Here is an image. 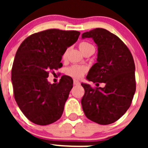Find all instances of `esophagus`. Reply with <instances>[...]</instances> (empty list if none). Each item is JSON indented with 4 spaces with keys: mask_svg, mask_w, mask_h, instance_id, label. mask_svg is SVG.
Wrapping results in <instances>:
<instances>
[{
    "mask_svg": "<svg viewBox=\"0 0 148 148\" xmlns=\"http://www.w3.org/2000/svg\"><path fill=\"white\" fill-rule=\"evenodd\" d=\"M74 85H80V82H79L78 81V80H76V79H74Z\"/></svg>",
    "mask_w": 148,
    "mask_h": 148,
    "instance_id": "34e87169",
    "label": "esophagus"
}]
</instances>
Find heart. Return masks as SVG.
Returning a JSON list of instances; mask_svg holds the SVG:
<instances>
[{"label": "heart", "mask_w": 148, "mask_h": 148, "mask_svg": "<svg viewBox=\"0 0 148 148\" xmlns=\"http://www.w3.org/2000/svg\"><path fill=\"white\" fill-rule=\"evenodd\" d=\"M89 46L92 45H91L90 44H89V43L83 41V42H81L79 44V49L80 50L82 51V52L86 47H88V46ZM67 53H68V49H66L65 51L64 52L63 55H62V59H66L67 56ZM66 71V74H68L69 76H70V77H72L76 79H79L81 78V77H82L84 74L86 73V68L81 66L74 65L67 68Z\"/></svg>", "instance_id": "1"}]
</instances>
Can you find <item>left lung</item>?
Here are the masks:
<instances>
[{
  "label": "left lung",
  "instance_id": "1",
  "mask_svg": "<svg viewBox=\"0 0 148 148\" xmlns=\"http://www.w3.org/2000/svg\"><path fill=\"white\" fill-rule=\"evenodd\" d=\"M97 45V62L87 74L89 81L104 83V87L92 88L82 83L84 95L82 105L85 116L99 125L118 120L130 107L136 90L135 66L130 51L114 34L97 28L82 34Z\"/></svg>",
  "mask_w": 148,
  "mask_h": 148
}]
</instances>
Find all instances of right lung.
<instances>
[{
    "instance_id": "obj_1",
    "label": "right lung",
    "mask_w": 148,
    "mask_h": 148,
    "mask_svg": "<svg viewBox=\"0 0 148 148\" xmlns=\"http://www.w3.org/2000/svg\"><path fill=\"white\" fill-rule=\"evenodd\" d=\"M77 31L48 29L28 36L16 51L11 70L14 98L31 122L46 125L62 117L73 87V80L62 76L59 82L49 84V72L62 66V56L77 41Z\"/></svg>"
}]
</instances>
